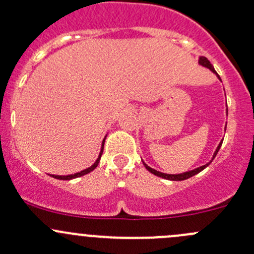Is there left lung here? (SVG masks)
Segmentation results:
<instances>
[{"instance_id": "left-lung-1", "label": "left lung", "mask_w": 254, "mask_h": 254, "mask_svg": "<svg viewBox=\"0 0 254 254\" xmlns=\"http://www.w3.org/2000/svg\"><path fill=\"white\" fill-rule=\"evenodd\" d=\"M199 65H201V66H204V67H207V68H209V70H210V71H212V72H214L215 75L217 76V78H219L220 81H221V78H220V76L217 75V72H216V71H215V68L212 67V65H211V64H210V61L207 60L206 58H204V56H200V58H199ZM221 145H222V141L219 143V146H217V147H216V150H215L214 155H212V158H211V161H210V162H207L206 165H204V166H200V167L195 168V170L188 171V172L179 173V175H167V173L158 172V171L153 170V168H151L150 166H147V165H146L145 162H143V166H145V167H146V170H147L148 172H151V173H152V175H155V176H157V177H161V178L168 179V181H184V179H188V178H190V177H193V176L198 175L199 172H201V171H203V170H205V168L207 167V166H209L210 163L212 162V160H214V158H215V156H216V153L219 152V150H220V147H221Z\"/></svg>"}]
</instances>
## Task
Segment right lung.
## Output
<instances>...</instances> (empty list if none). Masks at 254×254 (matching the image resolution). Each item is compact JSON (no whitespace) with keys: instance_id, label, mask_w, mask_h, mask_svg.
Instances as JSON below:
<instances>
[{"instance_id":"add662e5","label":"right lung","mask_w":254,"mask_h":254,"mask_svg":"<svg viewBox=\"0 0 254 254\" xmlns=\"http://www.w3.org/2000/svg\"><path fill=\"white\" fill-rule=\"evenodd\" d=\"M104 141H106V137H104L103 142H102V148H101V152H99V156H98V158H97V161H96V162L93 163V165L91 166V167L86 168V170L81 171V172H78V173H75V175H68V176H54V175H53V176H51V177H54V178H56V179H61V181H70V179L77 178V177H82V176L87 175V173L92 172V171H93L94 168H96L97 166H98L99 161H101L102 153H103V148H104Z\"/></svg>"}]
</instances>
